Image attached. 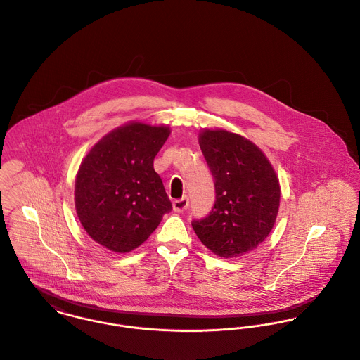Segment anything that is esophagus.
Segmentation results:
<instances>
[{
	"label": "esophagus",
	"mask_w": 360,
	"mask_h": 360,
	"mask_svg": "<svg viewBox=\"0 0 360 360\" xmlns=\"http://www.w3.org/2000/svg\"><path fill=\"white\" fill-rule=\"evenodd\" d=\"M188 207V198L187 197H183L180 200H176L173 201V211L174 212H184Z\"/></svg>",
	"instance_id": "obj_1"
}]
</instances>
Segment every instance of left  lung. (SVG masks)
Listing matches in <instances>:
<instances>
[{
  "mask_svg": "<svg viewBox=\"0 0 360 360\" xmlns=\"http://www.w3.org/2000/svg\"><path fill=\"white\" fill-rule=\"evenodd\" d=\"M198 141L215 180L217 201L207 218L193 221V229L219 257L250 252L275 225L278 176L264 152L239 134L205 128Z\"/></svg>",
  "mask_w": 360,
  "mask_h": 360,
  "instance_id": "8db88e82",
  "label": "left lung"
}]
</instances>
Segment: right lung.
I'll return each mask as SVG.
<instances>
[{
	"instance_id": "1",
	"label": "right lung",
	"mask_w": 360,
	"mask_h": 360,
	"mask_svg": "<svg viewBox=\"0 0 360 360\" xmlns=\"http://www.w3.org/2000/svg\"><path fill=\"white\" fill-rule=\"evenodd\" d=\"M169 135V125L129 121L106 134L84 158L75 179V210L98 244L129 252L172 211L153 169Z\"/></svg>"
}]
</instances>
